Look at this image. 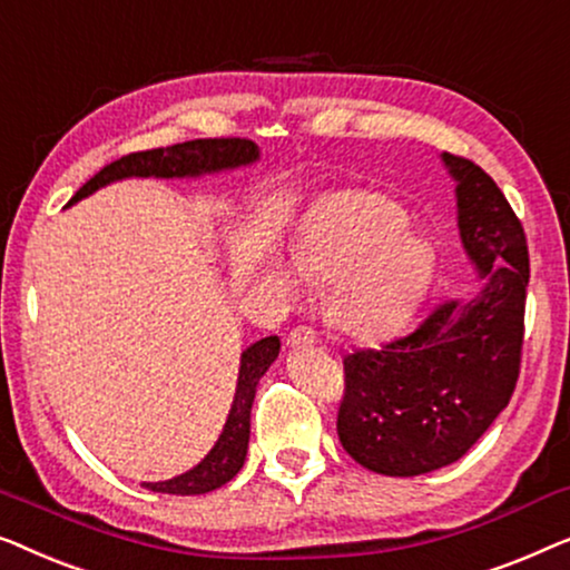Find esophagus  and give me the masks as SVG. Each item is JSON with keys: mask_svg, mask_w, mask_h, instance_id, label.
Segmentation results:
<instances>
[{"mask_svg": "<svg viewBox=\"0 0 570 570\" xmlns=\"http://www.w3.org/2000/svg\"><path fill=\"white\" fill-rule=\"evenodd\" d=\"M315 343H317V333L307 325L294 327V331L288 333V346L292 348H307V346H315Z\"/></svg>", "mask_w": 570, "mask_h": 570, "instance_id": "obj_1", "label": "esophagus"}]
</instances>
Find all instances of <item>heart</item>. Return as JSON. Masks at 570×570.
Returning a JSON list of instances; mask_svg holds the SVG:
<instances>
[{
    "label": "heart",
    "mask_w": 570,
    "mask_h": 570,
    "mask_svg": "<svg viewBox=\"0 0 570 570\" xmlns=\"http://www.w3.org/2000/svg\"><path fill=\"white\" fill-rule=\"evenodd\" d=\"M434 276L429 239L407 227V214L376 190H335L302 216L292 263L271 255L261 282L296 299L304 282L331 284L327 312L343 333L382 338L407 323Z\"/></svg>",
    "instance_id": "heart-1"
}]
</instances>
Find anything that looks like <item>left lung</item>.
I'll return each mask as SVG.
<instances>
[{"label":"left lung","mask_w":570,"mask_h":570,"mask_svg":"<svg viewBox=\"0 0 570 570\" xmlns=\"http://www.w3.org/2000/svg\"><path fill=\"white\" fill-rule=\"evenodd\" d=\"M456 229L483 286L411 335L343 358L338 439L362 468L413 478L470 452L509 405L524 338L529 253L522 222L488 173L442 151Z\"/></svg>","instance_id":"obj_1"}]
</instances>
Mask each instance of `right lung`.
I'll return each mask as SVG.
<instances>
[{
	"instance_id": "right-lung-1",
	"label": "right lung",
	"mask_w": 570,
	"mask_h": 570,
	"mask_svg": "<svg viewBox=\"0 0 570 570\" xmlns=\"http://www.w3.org/2000/svg\"><path fill=\"white\" fill-rule=\"evenodd\" d=\"M261 159L258 144L247 139H196L183 141L167 149H149L136 151L110 163L108 167L87 180L82 188L77 190L75 198L67 206H75L82 198L92 196L95 190L110 186V183L126 180V178H202V175L227 173L237 170V167H250ZM278 351H282V341L278 335H268V338L255 341L247 346L239 356V374L235 397H232V407L224 423L219 439L212 446L202 462L178 478L159 480V483H144L147 491L155 493H170V495H202L208 491H216L224 483L243 470L247 442H250V411L255 400V387H258L261 376L268 372V366L276 362Z\"/></svg>"
}]
</instances>
